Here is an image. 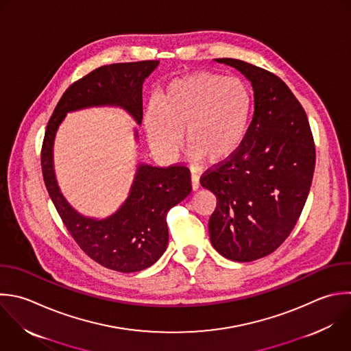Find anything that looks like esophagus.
<instances>
[{"instance_id":"obj_1","label":"esophagus","mask_w":351,"mask_h":351,"mask_svg":"<svg viewBox=\"0 0 351 351\" xmlns=\"http://www.w3.org/2000/svg\"><path fill=\"white\" fill-rule=\"evenodd\" d=\"M191 184H192L193 191H197L200 188V177L195 171H192V174H191Z\"/></svg>"}]
</instances>
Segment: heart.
<instances>
[{
  "label": "heart",
  "mask_w": 351,
  "mask_h": 351,
  "mask_svg": "<svg viewBox=\"0 0 351 351\" xmlns=\"http://www.w3.org/2000/svg\"><path fill=\"white\" fill-rule=\"evenodd\" d=\"M254 112L248 85L234 77L193 73L169 82L151 101L143 126L151 149L166 162L182 149L208 165L232 158L244 144Z\"/></svg>",
  "instance_id": "b5f03b06"
}]
</instances>
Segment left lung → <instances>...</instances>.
Here are the masks:
<instances>
[{
	"instance_id": "obj_1",
	"label": "left lung",
	"mask_w": 351,
	"mask_h": 351,
	"mask_svg": "<svg viewBox=\"0 0 351 351\" xmlns=\"http://www.w3.org/2000/svg\"><path fill=\"white\" fill-rule=\"evenodd\" d=\"M252 85L254 117L241 148L200 184L217 196L208 221L213 247L251 262L271 254L292 232L306 203L315 148L306 112L273 73L237 59H215Z\"/></svg>"
}]
</instances>
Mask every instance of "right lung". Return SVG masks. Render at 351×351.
Instances as JSON below:
<instances>
[{"label": "right lung", "mask_w": 351, "mask_h": 351, "mask_svg": "<svg viewBox=\"0 0 351 351\" xmlns=\"http://www.w3.org/2000/svg\"><path fill=\"white\" fill-rule=\"evenodd\" d=\"M158 64V60H144L103 66L74 82L48 122L41 151L45 186L70 234L93 261L122 273L144 270L166 251L167 213L192 191L188 167L140 163L125 203L112 215L96 219L75 211L60 192L53 169V144L67 112L82 108L121 107L141 125L143 84ZM134 134L137 138V130Z\"/></svg>", "instance_id": "1"}]
</instances>
